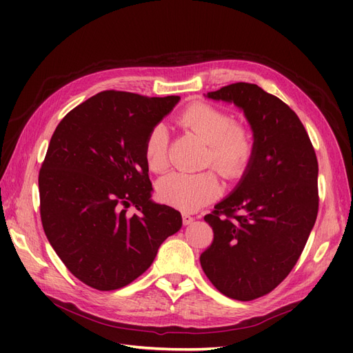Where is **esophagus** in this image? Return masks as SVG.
I'll return each instance as SVG.
<instances>
[{
    "label": "esophagus",
    "instance_id": "obj_1",
    "mask_svg": "<svg viewBox=\"0 0 353 353\" xmlns=\"http://www.w3.org/2000/svg\"><path fill=\"white\" fill-rule=\"evenodd\" d=\"M194 221V218L193 216H190V215H187V213H184L183 215V222H184V225H188V223H191Z\"/></svg>",
    "mask_w": 353,
    "mask_h": 353
}]
</instances>
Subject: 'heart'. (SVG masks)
<instances>
[{"label": "heart", "instance_id": "1", "mask_svg": "<svg viewBox=\"0 0 353 353\" xmlns=\"http://www.w3.org/2000/svg\"><path fill=\"white\" fill-rule=\"evenodd\" d=\"M176 123L208 144L205 165H212L223 178H240L249 168L254 154L253 134L248 126L234 122L227 112L209 103H193L179 113ZM168 144L166 126L156 125L144 141L145 162L153 172L166 169ZM219 191L218 179L210 170L194 175L172 172L157 184V197L181 210L205 206Z\"/></svg>", "mask_w": 353, "mask_h": 353}]
</instances>
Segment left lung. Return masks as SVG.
<instances>
[{"label": "left lung", "mask_w": 353, "mask_h": 353, "mask_svg": "<svg viewBox=\"0 0 353 353\" xmlns=\"http://www.w3.org/2000/svg\"><path fill=\"white\" fill-rule=\"evenodd\" d=\"M249 121L254 154L232 193L205 221L213 241L200 254L218 290L236 301L268 294L301 258L318 215V160L297 114L254 83L208 92Z\"/></svg>", "instance_id": "left-lung-1"}]
</instances>
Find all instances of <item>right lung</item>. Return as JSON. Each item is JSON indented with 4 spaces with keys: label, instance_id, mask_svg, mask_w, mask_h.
Returning a JSON list of instances; mask_svg holds the SVG:
<instances>
[{
    "label": "right lung",
    "instance_id": "add662e5",
    "mask_svg": "<svg viewBox=\"0 0 353 353\" xmlns=\"http://www.w3.org/2000/svg\"><path fill=\"white\" fill-rule=\"evenodd\" d=\"M178 95L103 91L57 125L39 170L46 236L66 268L95 290H117L153 263L183 225L181 213L152 201L144 141ZM135 205L137 216L125 215Z\"/></svg>",
    "mask_w": 353,
    "mask_h": 353
}]
</instances>
